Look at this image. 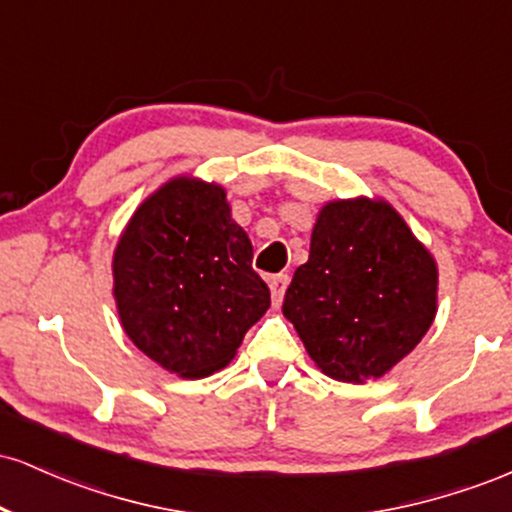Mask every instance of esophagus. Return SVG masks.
<instances>
[{"label": "esophagus", "instance_id": "obj_1", "mask_svg": "<svg viewBox=\"0 0 512 512\" xmlns=\"http://www.w3.org/2000/svg\"><path fill=\"white\" fill-rule=\"evenodd\" d=\"M286 286H289V276H286V274H274V276H269V291H272V301H274V305H279L281 301H284Z\"/></svg>", "mask_w": 512, "mask_h": 512}]
</instances>
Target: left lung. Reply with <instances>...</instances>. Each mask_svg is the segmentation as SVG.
<instances>
[{
    "mask_svg": "<svg viewBox=\"0 0 512 512\" xmlns=\"http://www.w3.org/2000/svg\"><path fill=\"white\" fill-rule=\"evenodd\" d=\"M281 310L322 373L378 380L436 320L438 264L390 202L334 199L317 211Z\"/></svg>",
    "mask_w": 512,
    "mask_h": 512,
    "instance_id": "left-lung-1",
    "label": "left lung"
}]
</instances>
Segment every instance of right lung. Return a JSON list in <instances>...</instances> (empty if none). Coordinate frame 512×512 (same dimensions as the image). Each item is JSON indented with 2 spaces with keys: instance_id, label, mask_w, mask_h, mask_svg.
<instances>
[{
  "instance_id": "right-lung-1",
  "label": "right lung",
  "mask_w": 512,
  "mask_h": 512,
  "mask_svg": "<svg viewBox=\"0 0 512 512\" xmlns=\"http://www.w3.org/2000/svg\"><path fill=\"white\" fill-rule=\"evenodd\" d=\"M122 330L180 378H207L238 354L269 308L248 233L216 182L175 175L139 204L113 255Z\"/></svg>"
}]
</instances>
